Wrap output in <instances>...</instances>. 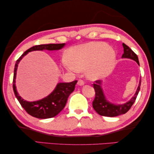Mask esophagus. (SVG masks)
I'll use <instances>...</instances> for the list:
<instances>
[{"label": "esophagus", "instance_id": "esophagus-1", "mask_svg": "<svg viewBox=\"0 0 154 154\" xmlns=\"http://www.w3.org/2000/svg\"><path fill=\"white\" fill-rule=\"evenodd\" d=\"M84 84L85 82L82 80H79V81H78V85H79V86H82V85H84Z\"/></svg>", "mask_w": 154, "mask_h": 154}]
</instances>
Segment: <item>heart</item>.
<instances>
[{"label": "heart", "instance_id": "obj_1", "mask_svg": "<svg viewBox=\"0 0 154 154\" xmlns=\"http://www.w3.org/2000/svg\"><path fill=\"white\" fill-rule=\"evenodd\" d=\"M115 61V53L111 48L103 42H90L71 48L64 65L75 73L87 69V76L97 80L110 74Z\"/></svg>", "mask_w": 154, "mask_h": 154}]
</instances>
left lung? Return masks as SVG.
Here are the masks:
<instances>
[{
  "instance_id": "8db88e82",
  "label": "left lung",
  "mask_w": 154,
  "mask_h": 154,
  "mask_svg": "<svg viewBox=\"0 0 154 154\" xmlns=\"http://www.w3.org/2000/svg\"><path fill=\"white\" fill-rule=\"evenodd\" d=\"M123 54L122 58H126L135 60L139 65V61L137 55L136 54L132 49L130 48L127 45L123 43ZM95 84H94V88L95 91V97L94 100L93 101V108L98 114L105 117H117L118 115H121L126 113L130 109L132 106L134 104L137 97L140 91L141 79L140 80L139 85L137 88L134 97L131 98V100L123 104H115L108 102L106 100L103 92L102 88V81L101 80H96Z\"/></svg>"
}]
</instances>
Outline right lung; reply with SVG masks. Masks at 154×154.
Listing matches in <instances>:
<instances>
[{"instance_id":"obj_1","label":"right lung","mask_w":154,"mask_h":154,"mask_svg":"<svg viewBox=\"0 0 154 154\" xmlns=\"http://www.w3.org/2000/svg\"><path fill=\"white\" fill-rule=\"evenodd\" d=\"M65 45V44L37 45V46H32L31 48L28 49L17 60L16 65H15L13 79L14 91L15 95L22 108L26 110L28 114L32 117L39 118V119H48V118L54 117L59 114L64 108L69 95L74 91L75 85L77 83V80H74L71 82L58 83L54 90L47 97L40 100L35 101V102H27L20 96L16 90V77L19 62L29 52L45 50H57L63 48Z\"/></svg>"}]
</instances>
